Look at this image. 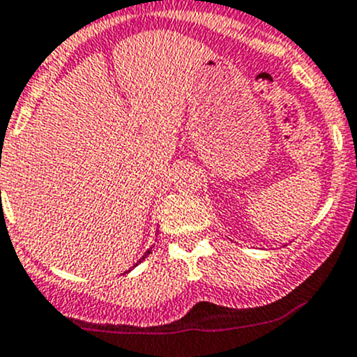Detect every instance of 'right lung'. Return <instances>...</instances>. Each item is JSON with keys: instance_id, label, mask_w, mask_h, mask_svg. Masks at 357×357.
Listing matches in <instances>:
<instances>
[{"instance_id": "add662e5", "label": "right lung", "mask_w": 357, "mask_h": 357, "mask_svg": "<svg viewBox=\"0 0 357 357\" xmlns=\"http://www.w3.org/2000/svg\"><path fill=\"white\" fill-rule=\"evenodd\" d=\"M149 254H151V250H147V252H145V256H144V257H142V259H145V257H147V256H149ZM142 259H140V261H142ZM137 264H138V263H137Z\"/></svg>"}]
</instances>
